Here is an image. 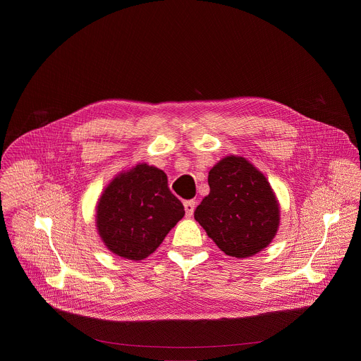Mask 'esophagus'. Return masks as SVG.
<instances>
[{
	"label": "esophagus",
	"instance_id": "esophagus-1",
	"mask_svg": "<svg viewBox=\"0 0 361 361\" xmlns=\"http://www.w3.org/2000/svg\"><path fill=\"white\" fill-rule=\"evenodd\" d=\"M194 209H195V201L190 200L184 202V210H185V216L191 217L194 214Z\"/></svg>",
	"mask_w": 361,
	"mask_h": 361
}]
</instances>
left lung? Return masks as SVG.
Listing matches in <instances>:
<instances>
[{
    "label": "left lung",
    "mask_w": 361,
    "mask_h": 361,
    "mask_svg": "<svg viewBox=\"0 0 361 361\" xmlns=\"http://www.w3.org/2000/svg\"><path fill=\"white\" fill-rule=\"evenodd\" d=\"M210 194L194 219L227 255L245 259L266 248L280 223L279 201L263 173L228 156L209 173Z\"/></svg>",
    "instance_id": "1"
}]
</instances>
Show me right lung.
<instances>
[{
  "label": "right lung",
  "instance_id": "add662e5",
  "mask_svg": "<svg viewBox=\"0 0 361 361\" xmlns=\"http://www.w3.org/2000/svg\"><path fill=\"white\" fill-rule=\"evenodd\" d=\"M163 170L137 164L120 173L97 204V230L106 247L127 260H144L184 217Z\"/></svg>",
  "mask_w": 361,
  "mask_h": 361
}]
</instances>
